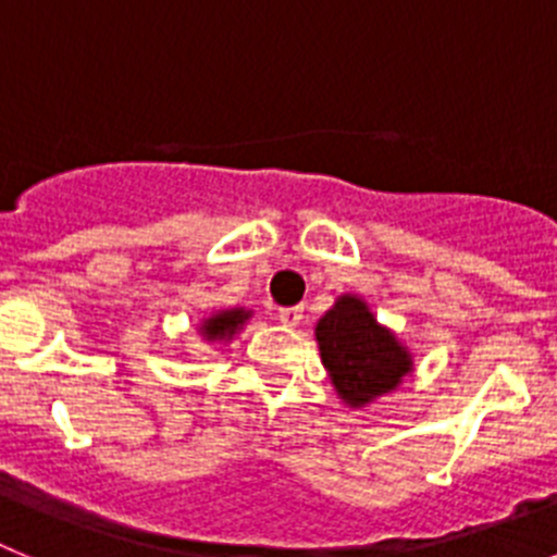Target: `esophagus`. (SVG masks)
<instances>
[{
	"label": "esophagus",
	"mask_w": 557,
	"mask_h": 557,
	"mask_svg": "<svg viewBox=\"0 0 557 557\" xmlns=\"http://www.w3.org/2000/svg\"><path fill=\"white\" fill-rule=\"evenodd\" d=\"M278 321H282L284 326H289V329L301 326V321H304V307H287V309H282V312H278Z\"/></svg>",
	"instance_id": "esophagus-1"
}]
</instances>
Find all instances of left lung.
Returning a JSON list of instances; mask_svg holds the SVG:
<instances>
[{"label": "left lung", "instance_id": "obj_1", "mask_svg": "<svg viewBox=\"0 0 557 557\" xmlns=\"http://www.w3.org/2000/svg\"><path fill=\"white\" fill-rule=\"evenodd\" d=\"M314 339L334 393L351 410L396 393L416 371L410 348L391 326L376 321L357 293L337 295L332 309L314 323Z\"/></svg>", "mask_w": 557, "mask_h": 557}]
</instances>
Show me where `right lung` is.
I'll use <instances>...</instances> for the list:
<instances>
[{
	"mask_svg": "<svg viewBox=\"0 0 557 557\" xmlns=\"http://www.w3.org/2000/svg\"><path fill=\"white\" fill-rule=\"evenodd\" d=\"M250 318H253V309H245V307L214 309L211 314L200 318L198 334L209 343V346H228L231 339L248 326Z\"/></svg>",
	"mask_w": 557,
	"mask_h": 557,
	"instance_id": "1",
	"label": "right lung"
}]
</instances>
